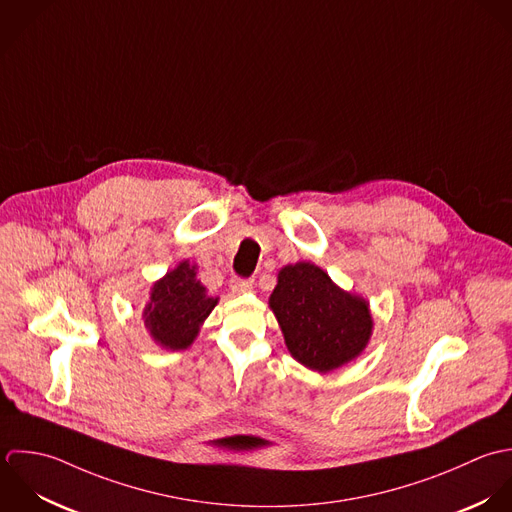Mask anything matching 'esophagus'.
Listing matches in <instances>:
<instances>
[{"label":"esophagus","mask_w":512,"mask_h":512,"mask_svg":"<svg viewBox=\"0 0 512 512\" xmlns=\"http://www.w3.org/2000/svg\"><path fill=\"white\" fill-rule=\"evenodd\" d=\"M230 288L234 294H246L254 288V280H232Z\"/></svg>","instance_id":"34e87169"}]
</instances>
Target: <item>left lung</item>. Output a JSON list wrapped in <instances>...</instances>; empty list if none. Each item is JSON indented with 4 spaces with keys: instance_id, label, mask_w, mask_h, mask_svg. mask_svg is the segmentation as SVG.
Returning <instances> with one entry per match:
<instances>
[{
    "instance_id": "left-lung-1",
    "label": "left lung",
    "mask_w": 512,
    "mask_h": 512,
    "mask_svg": "<svg viewBox=\"0 0 512 512\" xmlns=\"http://www.w3.org/2000/svg\"><path fill=\"white\" fill-rule=\"evenodd\" d=\"M268 306L292 357L318 373L357 359L373 334L369 302L312 262L284 266Z\"/></svg>"
}]
</instances>
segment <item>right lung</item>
<instances>
[{"instance_id":"add662e5","label":"right lung","mask_w":512,"mask_h":512,"mask_svg":"<svg viewBox=\"0 0 512 512\" xmlns=\"http://www.w3.org/2000/svg\"><path fill=\"white\" fill-rule=\"evenodd\" d=\"M196 272L194 262L182 260L151 286L143 322L149 336L163 349L190 347L218 304V298L208 296Z\"/></svg>"}]
</instances>
